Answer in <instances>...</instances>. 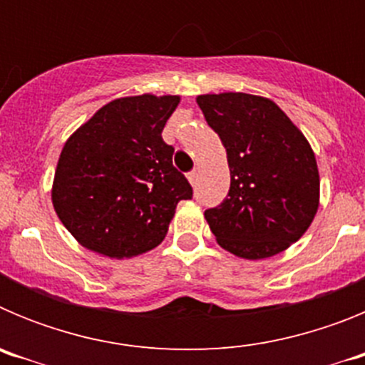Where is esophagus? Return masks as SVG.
<instances>
[{
    "label": "esophagus",
    "instance_id": "1",
    "mask_svg": "<svg viewBox=\"0 0 365 365\" xmlns=\"http://www.w3.org/2000/svg\"><path fill=\"white\" fill-rule=\"evenodd\" d=\"M197 177H199L197 170H192V172L188 173V180L192 182V185H195V182H197Z\"/></svg>",
    "mask_w": 365,
    "mask_h": 365
}]
</instances>
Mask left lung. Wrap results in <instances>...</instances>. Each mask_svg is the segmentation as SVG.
Masks as SVG:
<instances>
[{"instance_id":"left-lung-1","label":"left lung","mask_w":365,"mask_h":365,"mask_svg":"<svg viewBox=\"0 0 365 365\" xmlns=\"http://www.w3.org/2000/svg\"><path fill=\"white\" fill-rule=\"evenodd\" d=\"M197 104L227 150L230 190L205 217L225 250L263 259L305 234L320 197L307 138L272 100L245 93L201 95Z\"/></svg>"}]
</instances>
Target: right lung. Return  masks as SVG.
I'll list each match as a JSON object with an SVG mask.
<instances>
[{
  "label": "right lung",
  "mask_w": 365,
  "mask_h": 365,
  "mask_svg": "<svg viewBox=\"0 0 365 365\" xmlns=\"http://www.w3.org/2000/svg\"><path fill=\"white\" fill-rule=\"evenodd\" d=\"M179 96L113 100L74 131L63 146L53 205L80 245L108 257L155 248L177 202L192 199L188 179L173 166L163 140Z\"/></svg>",
  "instance_id": "1"
}]
</instances>
